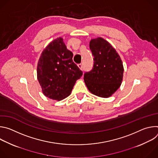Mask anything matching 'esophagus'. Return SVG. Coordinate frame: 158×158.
Wrapping results in <instances>:
<instances>
[{"mask_svg":"<svg viewBox=\"0 0 158 158\" xmlns=\"http://www.w3.org/2000/svg\"><path fill=\"white\" fill-rule=\"evenodd\" d=\"M77 66H78V67H79V68L81 70H82V64H77Z\"/></svg>","mask_w":158,"mask_h":158,"instance_id":"obj_1","label":"esophagus"}]
</instances>
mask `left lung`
<instances>
[{
	"label": "left lung",
	"instance_id": "8db88e82",
	"mask_svg": "<svg viewBox=\"0 0 158 158\" xmlns=\"http://www.w3.org/2000/svg\"><path fill=\"white\" fill-rule=\"evenodd\" d=\"M89 48L94 57V65L91 71L84 74V82L92 94L109 98L121 85L124 73L122 60L111 44L102 37L91 39Z\"/></svg>",
	"mask_w": 158,
	"mask_h": 158
}]
</instances>
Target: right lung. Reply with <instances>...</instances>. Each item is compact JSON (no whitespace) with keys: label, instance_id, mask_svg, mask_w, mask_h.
<instances>
[{"label":"right lung","instance_id":"obj_1","mask_svg":"<svg viewBox=\"0 0 158 158\" xmlns=\"http://www.w3.org/2000/svg\"><path fill=\"white\" fill-rule=\"evenodd\" d=\"M73 57L62 37L53 40L43 50L37 63V77L45 96L59 101L71 94L82 75Z\"/></svg>","mask_w":158,"mask_h":158}]
</instances>
